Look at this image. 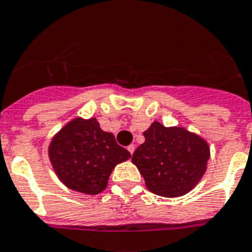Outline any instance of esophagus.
<instances>
[{
	"mask_svg": "<svg viewBox=\"0 0 252 252\" xmlns=\"http://www.w3.org/2000/svg\"><path fill=\"white\" fill-rule=\"evenodd\" d=\"M134 149H136V145H134V144H130V145H128V151H129L130 155H133Z\"/></svg>",
	"mask_w": 252,
	"mask_h": 252,
	"instance_id": "1",
	"label": "esophagus"
}]
</instances>
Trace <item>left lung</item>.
<instances>
[{
	"mask_svg": "<svg viewBox=\"0 0 252 252\" xmlns=\"http://www.w3.org/2000/svg\"><path fill=\"white\" fill-rule=\"evenodd\" d=\"M144 141L132 156L148 190L176 198L197 186L207 169L210 147L199 134L184 126H165L153 122Z\"/></svg>",
	"mask_w": 252,
	"mask_h": 252,
	"instance_id": "obj_1",
	"label": "left lung"
}]
</instances>
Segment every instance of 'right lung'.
Returning a JSON list of instances; mask_svg holds the SVG:
<instances>
[{"label":"right lung","instance_id":"1","mask_svg":"<svg viewBox=\"0 0 252 252\" xmlns=\"http://www.w3.org/2000/svg\"><path fill=\"white\" fill-rule=\"evenodd\" d=\"M49 158L63 185L95 195L107 188L115 166L130 158V153L95 118H75L54 134Z\"/></svg>","mask_w":252,"mask_h":252}]
</instances>
